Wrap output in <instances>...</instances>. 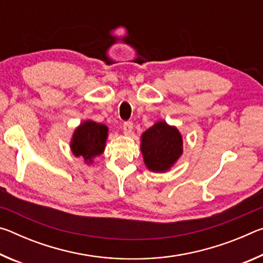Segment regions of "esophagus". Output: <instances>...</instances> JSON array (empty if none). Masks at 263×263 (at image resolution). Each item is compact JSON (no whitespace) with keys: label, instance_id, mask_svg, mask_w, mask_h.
<instances>
[{"label":"esophagus","instance_id":"34e87169","mask_svg":"<svg viewBox=\"0 0 263 263\" xmlns=\"http://www.w3.org/2000/svg\"><path fill=\"white\" fill-rule=\"evenodd\" d=\"M132 128H133V123L132 122H125L124 123V125H123V130H124V133H125V135H130V133L132 132Z\"/></svg>","mask_w":263,"mask_h":263}]
</instances>
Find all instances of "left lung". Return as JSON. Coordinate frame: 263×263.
<instances>
[{"instance_id":"obj_1","label":"left lung","mask_w":263,"mask_h":263,"mask_svg":"<svg viewBox=\"0 0 263 263\" xmlns=\"http://www.w3.org/2000/svg\"><path fill=\"white\" fill-rule=\"evenodd\" d=\"M182 137L179 130L164 122H158L141 137V152L148 169L164 172L182 154Z\"/></svg>"}]
</instances>
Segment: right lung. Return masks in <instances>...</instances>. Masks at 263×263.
Listing matches in <instances>:
<instances>
[{
  "label": "right lung",
  "mask_w": 263,
  "mask_h": 263,
  "mask_svg": "<svg viewBox=\"0 0 263 263\" xmlns=\"http://www.w3.org/2000/svg\"><path fill=\"white\" fill-rule=\"evenodd\" d=\"M108 127L103 124L87 121L81 124L74 132L70 148L75 157H81L87 163L104 151Z\"/></svg>",
  "instance_id": "right-lung-1"
}]
</instances>
